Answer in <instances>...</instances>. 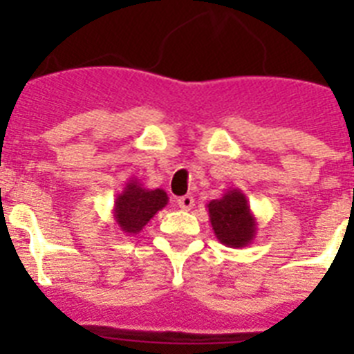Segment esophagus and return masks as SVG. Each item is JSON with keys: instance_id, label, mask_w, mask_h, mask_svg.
Segmentation results:
<instances>
[{"instance_id": "1", "label": "esophagus", "mask_w": 354, "mask_h": 354, "mask_svg": "<svg viewBox=\"0 0 354 354\" xmlns=\"http://www.w3.org/2000/svg\"><path fill=\"white\" fill-rule=\"evenodd\" d=\"M177 204H179V207L183 209V211H189V209L193 207V205H195V198H193V196H180L179 200H177Z\"/></svg>"}]
</instances>
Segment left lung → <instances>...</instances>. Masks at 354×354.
<instances>
[{"label": "left lung", "instance_id": "left-lung-1", "mask_svg": "<svg viewBox=\"0 0 354 354\" xmlns=\"http://www.w3.org/2000/svg\"><path fill=\"white\" fill-rule=\"evenodd\" d=\"M209 220L216 239L228 248H245L257 236V220L246 195L239 187H228L221 198L207 204Z\"/></svg>", "mask_w": 354, "mask_h": 354}]
</instances>
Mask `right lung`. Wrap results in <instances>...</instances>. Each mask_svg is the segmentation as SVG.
<instances>
[{
    "label": "right lung",
    "mask_w": 354,
    "mask_h": 354,
    "mask_svg": "<svg viewBox=\"0 0 354 354\" xmlns=\"http://www.w3.org/2000/svg\"><path fill=\"white\" fill-rule=\"evenodd\" d=\"M168 195L165 189H149L138 179L131 177L122 193H118L113 205V218L120 232L126 236H136L156 212L167 207Z\"/></svg>",
    "instance_id": "1"
}]
</instances>
